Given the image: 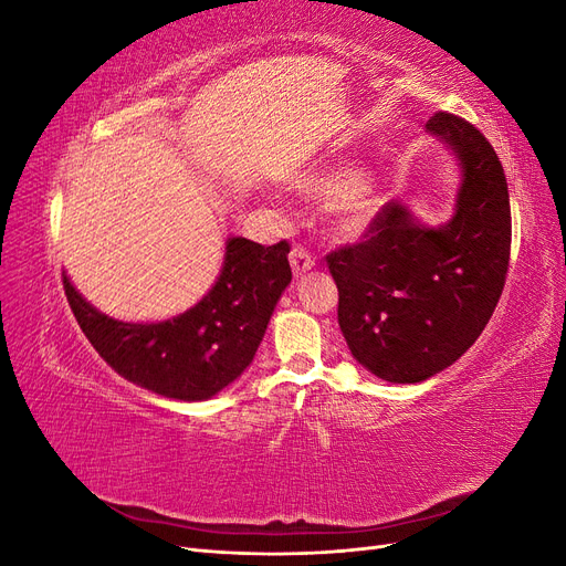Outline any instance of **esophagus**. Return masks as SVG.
<instances>
[{
	"mask_svg": "<svg viewBox=\"0 0 566 566\" xmlns=\"http://www.w3.org/2000/svg\"><path fill=\"white\" fill-rule=\"evenodd\" d=\"M314 256L306 252L302 245H295L293 250H290V266H293L295 276H302V273L312 271L314 269Z\"/></svg>",
	"mask_w": 566,
	"mask_h": 566,
	"instance_id": "esophagus-1",
	"label": "esophagus"
}]
</instances>
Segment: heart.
<instances>
[{
    "label": "heart",
    "instance_id": "b5f03b06",
    "mask_svg": "<svg viewBox=\"0 0 566 566\" xmlns=\"http://www.w3.org/2000/svg\"><path fill=\"white\" fill-rule=\"evenodd\" d=\"M300 196L314 200H337V227L347 235H361L380 212V193L373 179L349 169L306 175L295 184Z\"/></svg>",
    "mask_w": 566,
    "mask_h": 566
}]
</instances>
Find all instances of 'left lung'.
I'll return each mask as SVG.
<instances>
[{
    "label": "left lung",
    "mask_w": 566,
    "mask_h": 566,
    "mask_svg": "<svg viewBox=\"0 0 566 566\" xmlns=\"http://www.w3.org/2000/svg\"><path fill=\"white\" fill-rule=\"evenodd\" d=\"M427 134L458 167L451 219L430 227L394 200L364 243L328 254L347 347L375 378L394 385L432 378L474 345L510 262V193L495 150L451 113H437Z\"/></svg>",
    "instance_id": "8db88e82"
}]
</instances>
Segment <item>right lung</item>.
<instances>
[{
  "mask_svg": "<svg viewBox=\"0 0 566 566\" xmlns=\"http://www.w3.org/2000/svg\"><path fill=\"white\" fill-rule=\"evenodd\" d=\"M290 245L233 235L214 285L184 314L158 323L117 321L84 300L63 273L71 310L98 356L136 387L175 401H208L243 375L293 281Z\"/></svg>",
  "mask_w": 566,
  "mask_h": 566,
  "instance_id": "add662e5",
  "label": "right lung"
}]
</instances>
